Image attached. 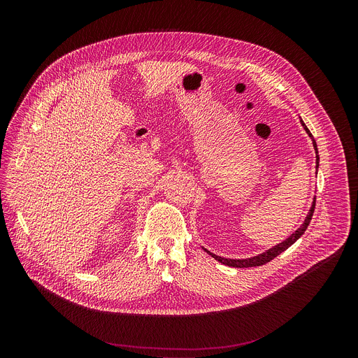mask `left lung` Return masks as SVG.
<instances>
[{
	"label": "left lung",
	"mask_w": 358,
	"mask_h": 358,
	"mask_svg": "<svg viewBox=\"0 0 358 358\" xmlns=\"http://www.w3.org/2000/svg\"><path fill=\"white\" fill-rule=\"evenodd\" d=\"M300 123H301L303 129L306 130V133L309 134V137H310L312 141H313V147H315V151H316V169H317V167H319V162H320V159H319V151H317V144H316V141H315V138H313L310 130L308 129V126H306V124L303 123V120H300ZM315 206H316V198L313 199V203H312V207H310V210H309L308 217L304 218V222H303L289 238H286L285 241H282V242L278 243L276 246H272L271 249H268V250H265V252L257 255V257L246 258V259H229V258L218 257V255L210 252V250L206 249V248H202V249L206 250L208 255H211V257H213L215 261H218V262H221L222 265H227V266H232V268H252V266L265 265V264L271 262L273 258H276L278 255H280L282 252H285L289 246H292V245L304 234V231L308 229V227H309V224H310V221H312V217H313V213H315Z\"/></svg>",
	"instance_id": "left-lung-1"
}]
</instances>
